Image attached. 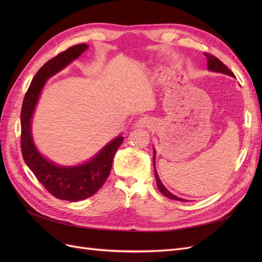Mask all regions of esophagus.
Segmentation results:
<instances>
[{"instance_id":"1","label":"esophagus","mask_w":262,"mask_h":262,"mask_svg":"<svg viewBox=\"0 0 262 262\" xmlns=\"http://www.w3.org/2000/svg\"><path fill=\"white\" fill-rule=\"evenodd\" d=\"M154 121L148 117H142L136 122L137 128H153Z\"/></svg>"}]
</instances>
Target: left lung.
I'll use <instances>...</instances> for the list:
<instances>
[{"instance_id":"obj_1","label":"left lung","mask_w":262,"mask_h":262,"mask_svg":"<svg viewBox=\"0 0 262 262\" xmlns=\"http://www.w3.org/2000/svg\"><path fill=\"white\" fill-rule=\"evenodd\" d=\"M205 57H207L208 59V70L209 71H212V72H217V73H222V74H226V75H229L232 77H235L234 73L232 72L231 70H229L223 62H221L216 57H214V55L212 54H209V53H204ZM154 155H153V165H154V168H155V148H154ZM154 175H155V179H156V184H157V188L160 191L162 192V194H164L165 196L169 198V199H172V200H177V201H187L185 199H181V198L179 196H176L175 194H172L170 191H168L167 189H166V187L162 184V181L160 179V177H158L157 175V171H156V168L154 169Z\"/></svg>"}]
</instances>
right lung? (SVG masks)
<instances>
[{
    "instance_id": "add662e5",
    "label": "right lung",
    "mask_w": 262,
    "mask_h": 262,
    "mask_svg": "<svg viewBox=\"0 0 262 262\" xmlns=\"http://www.w3.org/2000/svg\"><path fill=\"white\" fill-rule=\"evenodd\" d=\"M87 48L89 46L86 43L71 47L39 69L24 97L20 113V146L24 161L39 182L53 196L72 202L87 199L104 185L123 137L119 134L83 164L62 166L49 161L36 147L31 133V119L46 82L76 60Z\"/></svg>"
}]
</instances>
